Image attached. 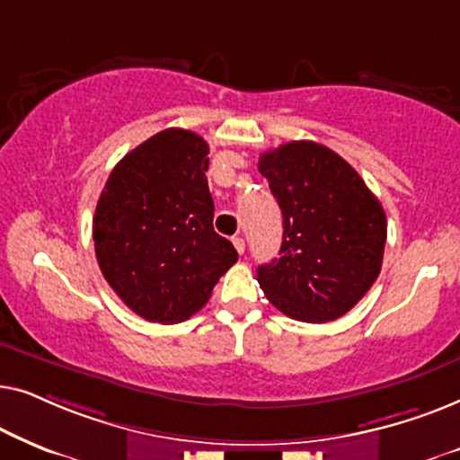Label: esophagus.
<instances>
[{"label": "esophagus", "instance_id": "esophagus-1", "mask_svg": "<svg viewBox=\"0 0 460 460\" xmlns=\"http://www.w3.org/2000/svg\"><path fill=\"white\" fill-rule=\"evenodd\" d=\"M232 244H234V249L238 251V253H244V238H241V236H234L232 238Z\"/></svg>", "mask_w": 460, "mask_h": 460}]
</instances>
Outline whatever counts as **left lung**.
<instances>
[{
    "instance_id": "left-lung-1",
    "label": "left lung",
    "mask_w": 460,
    "mask_h": 460,
    "mask_svg": "<svg viewBox=\"0 0 460 460\" xmlns=\"http://www.w3.org/2000/svg\"><path fill=\"white\" fill-rule=\"evenodd\" d=\"M282 211L280 257L257 268L266 297L288 318L329 323L348 314L381 272L387 219L348 161L299 140L260 156Z\"/></svg>"
}]
</instances>
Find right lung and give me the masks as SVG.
Segmentation results:
<instances>
[{
  "label": "right lung",
  "mask_w": 460,
  "mask_h": 460,
  "mask_svg": "<svg viewBox=\"0 0 460 460\" xmlns=\"http://www.w3.org/2000/svg\"><path fill=\"white\" fill-rule=\"evenodd\" d=\"M207 155L194 131L163 129L117 163L98 199V266L123 304L150 323L190 318L238 260L213 230Z\"/></svg>",
  "instance_id": "add662e5"
}]
</instances>
